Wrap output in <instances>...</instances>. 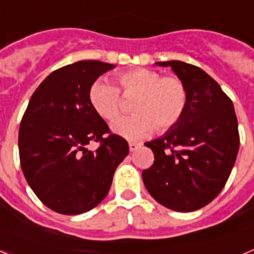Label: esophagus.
Returning a JSON list of instances; mask_svg holds the SVG:
<instances>
[{"instance_id":"esophagus-1","label":"esophagus","mask_w":254,"mask_h":254,"mask_svg":"<svg viewBox=\"0 0 254 254\" xmlns=\"http://www.w3.org/2000/svg\"><path fill=\"white\" fill-rule=\"evenodd\" d=\"M141 143H137V142H129L128 143V147H129V151H134V150L137 149L138 146H140Z\"/></svg>"}]
</instances>
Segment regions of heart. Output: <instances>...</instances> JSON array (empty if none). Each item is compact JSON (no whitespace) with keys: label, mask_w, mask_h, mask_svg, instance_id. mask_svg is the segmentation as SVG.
<instances>
[{"label":"heart","mask_w":254,"mask_h":254,"mask_svg":"<svg viewBox=\"0 0 254 254\" xmlns=\"http://www.w3.org/2000/svg\"><path fill=\"white\" fill-rule=\"evenodd\" d=\"M123 93L134 94L133 116L123 117L112 125V131L128 140L142 138L158 127L170 128L182 118L187 107V89L177 76H165L149 68L126 71L118 76ZM89 100L95 112L104 120L113 121L120 116V90L108 80L99 78L89 89Z\"/></svg>","instance_id":"heart-1"}]
</instances>
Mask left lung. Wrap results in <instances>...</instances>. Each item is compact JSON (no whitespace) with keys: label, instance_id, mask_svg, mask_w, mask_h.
Segmentation results:
<instances>
[{"label":"left lung","instance_id":"1","mask_svg":"<svg viewBox=\"0 0 254 254\" xmlns=\"http://www.w3.org/2000/svg\"><path fill=\"white\" fill-rule=\"evenodd\" d=\"M170 67L187 89L181 120L163 136L145 143L154 164L143 185L160 205L190 212L210 203L225 186L239 150L233 102L210 75L182 61L155 62Z\"/></svg>","mask_w":254,"mask_h":254}]
</instances>
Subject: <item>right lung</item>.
<instances>
[{
	"label": "right lung",
	"mask_w": 254,
	"mask_h": 254,
	"mask_svg": "<svg viewBox=\"0 0 254 254\" xmlns=\"http://www.w3.org/2000/svg\"><path fill=\"white\" fill-rule=\"evenodd\" d=\"M114 64L78 61L47 76L31 95L19 129V152L26 182L51 210L78 215L99 205L109 192L128 143L109 134L89 100V89ZM101 141L100 149H87Z\"/></svg>",
	"instance_id": "add662e5"
}]
</instances>
